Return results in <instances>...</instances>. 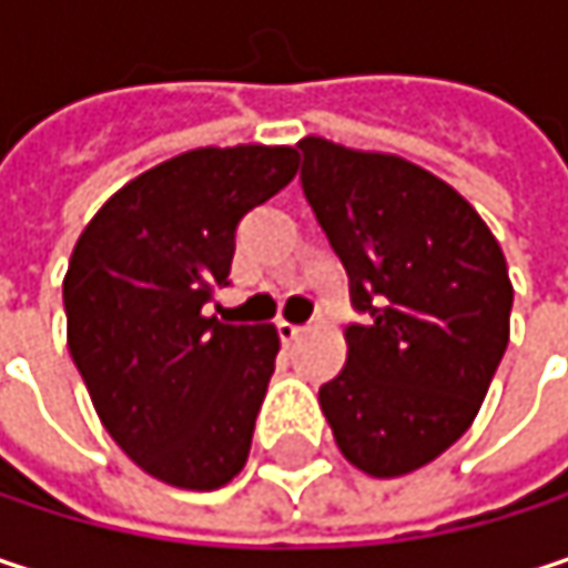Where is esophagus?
Segmentation results:
<instances>
[{
	"mask_svg": "<svg viewBox=\"0 0 568 568\" xmlns=\"http://www.w3.org/2000/svg\"><path fill=\"white\" fill-rule=\"evenodd\" d=\"M276 328H280V338H283L285 345H288V342H295V338L305 332V325H295V322H285V318L276 325Z\"/></svg>",
	"mask_w": 568,
	"mask_h": 568,
	"instance_id": "obj_1",
	"label": "esophagus"
}]
</instances>
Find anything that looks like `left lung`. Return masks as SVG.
<instances>
[{
    "label": "left lung",
    "instance_id": "obj_1",
    "mask_svg": "<svg viewBox=\"0 0 568 568\" xmlns=\"http://www.w3.org/2000/svg\"><path fill=\"white\" fill-rule=\"evenodd\" d=\"M302 190L338 253L352 305L348 362L318 404L348 464L400 477L474 424L510 342L500 243L440 176L375 151L302 138Z\"/></svg>",
    "mask_w": 568,
    "mask_h": 568
}]
</instances>
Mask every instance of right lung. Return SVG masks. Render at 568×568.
Wrapping results in <instances>:
<instances>
[{"label":"right lung","mask_w":568,"mask_h":568,"mask_svg":"<svg viewBox=\"0 0 568 568\" xmlns=\"http://www.w3.org/2000/svg\"><path fill=\"white\" fill-rule=\"evenodd\" d=\"M295 171V148H196L124 183L74 243L68 352L118 447L171 487L216 490L250 457L280 332L203 305L230 285L240 220Z\"/></svg>","instance_id":"add662e5"}]
</instances>
